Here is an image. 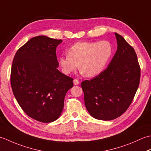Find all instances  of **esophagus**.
Segmentation results:
<instances>
[{"mask_svg": "<svg viewBox=\"0 0 151 151\" xmlns=\"http://www.w3.org/2000/svg\"><path fill=\"white\" fill-rule=\"evenodd\" d=\"M73 84L74 85H78L79 84V81L77 79H74L73 80Z\"/></svg>", "mask_w": 151, "mask_h": 151, "instance_id": "1", "label": "esophagus"}]
</instances>
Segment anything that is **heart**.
Returning a JSON list of instances; mask_svg holds the SVG:
<instances>
[{
  "instance_id": "heart-1",
  "label": "heart",
  "mask_w": 151,
  "mask_h": 151,
  "mask_svg": "<svg viewBox=\"0 0 151 151\" xmlns=\"http://www.w3.org/2000/svg\"><path fill=\"white\" fill-rule=\"evenodd\" d=\"M113 53L108 41H81L73 45L66 55L58 58L63 73L69 75L78 68L86 77H95L103 71Z\"/></svg>"
}]
</instances>
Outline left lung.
Segmentation results:
<instances>
[{
  "mask_svg": "<svg viewBox=\"0 0 151 151\" xmlns=\"http://www.w3.org/2000/svg\"><path fill=\"white\" fill-rule=\"evenodd\" d=\"M115 35L117 49L107 68L81 84L86 109L99 120H113L124 114L139 84L140 67L135 50L121 35Z\"/></svg>",
  "mask_w": 151,
  "mask_h": 151,
  "instance_id": "8db88e82",
  "label": "left lung"
}]
</instances>
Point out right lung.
I'll return each mask as SVG.
<instances>
[{"label":"right lung","instance_id":"right-lung-1","mask_svg":"<svg viewBox=\"0 0 151 151\" xmlns=\"http://www.w3.org/2000/svg\"><path fill=\"white\" fill-rule=\"evenodd\" d=\"M62 40L32 37L19 49L11 70V86L19 106L28 116L42 123L58 118L73 78L58 70L56 50Z\"/></svg>","mask_w":151,"mask_h":151}]
</instances>
